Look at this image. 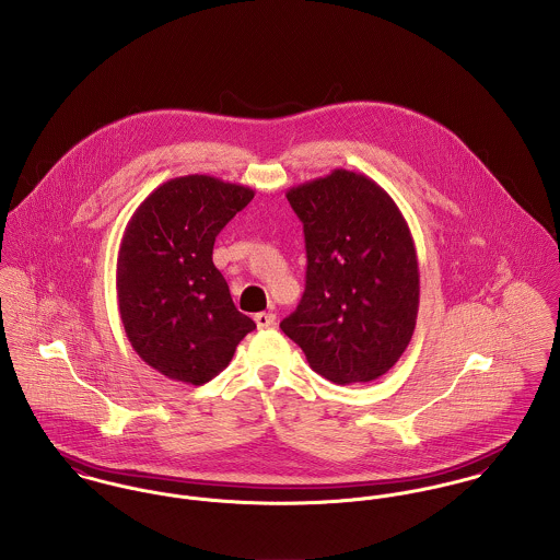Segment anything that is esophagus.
<instances>
[{
    "label": "esophagus",
    "instance_id": "esophagus-1",
    "mask_svg": "<svg viewBox=\"0 0 560 560\" xmlns=\"http://www.w3.org/2000/svg\"><path fill=\"white\" fill-rule=\"evenodd\" d=\"M256 325H258V329H267V327H273L276 325V315H271V313H258L256 317Z\"/></svg>",
    "mask_w": 560,
    "mask_h": 560
}]
</instances>
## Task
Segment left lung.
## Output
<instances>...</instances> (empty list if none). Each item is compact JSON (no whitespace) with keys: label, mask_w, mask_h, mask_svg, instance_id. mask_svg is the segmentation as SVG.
Here are the masks:
<instances>
[{"label":"left lung","mask_w":560,"mask_h":560,"mask_svg":"<svg viewBox=\"0 0 560 560\" xmlns=\"http://www.w3.org/2000/svg\"><path fill=\"white\" fill-rule=\"evenodd\" d=\"M304 224L306 291L282 331L334 384H369L407 349L420 302L409 226L384 187L336 167L287 191Z\"/></svg>","instance_id":"1"}]
</instances>
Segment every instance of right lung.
<instances>
[{
	"instance_id": "right-lung-1",
	"label": "right lung",
	"mask_w": 560,
	"mask_h": 560,
	"mask_svg": "<svg viewBox=\"0 0 560 560\" xmlns=\"http://www.w3.org/2000/svg\"><path fill=\"white\" fill-rule=\"evenodd\" d=\"M252 198L254 189L209 174L176 176L144 198L125 229L120 320L133 351L167 380L211 382L256 327L213 265L215 237Z\"/></svg>"
}]
</instances>
